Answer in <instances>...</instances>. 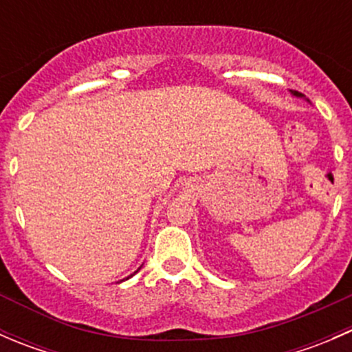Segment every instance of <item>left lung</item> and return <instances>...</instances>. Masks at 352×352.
Masks as SVG:
<instances>
[{
    "label": "left lung",
    "instance_id": "obj_1",
    "mask_svg": "<svg viewBox=\"0 0 352 352\" xmlns=\"http://www.w3.org/2000/svg\"><path fill=\"white\" fill-rule=\"evenodd\" d=\"M293 94L296 95V97H301V94H300V91H293Z\"/></svg>",
    "mask_w": 352,
    "mask_h": 352
}]
</instances>
